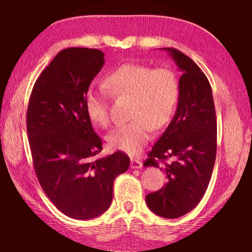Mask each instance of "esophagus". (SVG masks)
<instances>
[{
	"mask_svg": "<svg viewBox=\"0 0 252 252\" xmlns=\"http://www.w3.org/2000/svg\"><path fill=\"white\" fill-rule=\"evenodd\" d=\"M131 169H141L142 168V162L135 159H131Z\"/></svg>",
	"mask_w": 252,
	"mask_h": 252,
	"instance_id": "1",
	"label": "esophagus"
}]
</instances>
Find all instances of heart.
<instances>
[{
	"label": "heart",
	"mask_w": 252,
	"mask_h": 252,
	"mask_svg": "<svg viewBox=\"0 0 252 252\" xmlns=\"http://www.w3.org/2000/svg\"><path fill=\"white\" fill-rule=\"evenodd\" d=\"M108 90L116 96H132L131 118L133 120L116 127L108 136L110 147L127 155H136L148 143L156 129L171 120L177 109L180 85L176 73L167 67L141 63H126L106 76ZM88 118L97 126L109 123V104L105 92L90 88L84 95Z\"/></svg>",
	"instance_id": "b5f03b06"
}]
</instances>
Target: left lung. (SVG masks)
<instances>
[{"mask_svg": "<svg viewBox=\"0 0 252 252\" xmlns=\"http://www.w3.org/2000/svg\"><path fill=\"white\" fill-rule=\"evenodd\" d=\"M176 63L180 96L171 122L149 153L144 167L173 158L163 170V189L149 193L146 202L157 216L176 219L192 210L206 192L216 161L217 121L210 83L201 69L180 51L161 48Z\"/></svg>", "mask_w": 252, "mask_h": 252, "instance_id": "left-lung-1", "label": "left lung"}]
</instances>
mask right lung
Returning a JSON list of instances; mask_svg holds the SVG:
<instances>
[{"mask_svg":"<svg viewBox=\"0 0 252 252\" xmlns=\"http://www.w3.org/2000/svg\"><path fill=\"white\" fill-rule=\"evenodd\" d=\"M103 65L100 50H63L36 80L29 102L36 177L54 206L72 219L90 220L108 210L114 179L130 165L121 151L96 157L102 141L85 113L84 95Z\"/></svg>","mask_w":252,"mask_h":252,"instance_id":"1","label":"right lung"}]
</instances>
